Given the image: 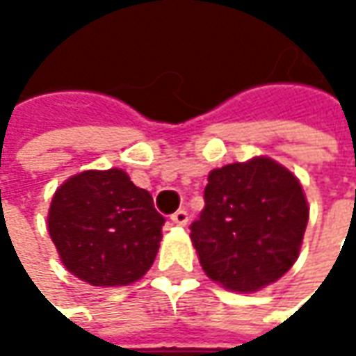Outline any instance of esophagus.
Here are the masks:
<instances>
[{"label":"esophagus","mask_w":356,"mask_h":356,"mask_svg":"<svg viewBox=\"0 0 356 356\" xmlns=\"http://www.w3.org/2000/svg\"><path fill=\"white\" fill-rule=\"evenodd\" d=\"M172 224H176V226H180V227H184L186 224H188V220H190V218H188V212H186V210H178V212L176 213H172Z\"/></svg>","instance_id":"obj_1"}]
</instances>
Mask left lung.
<instances>
[{"mask_svg":"<svg viewBox=\"0 0 356 356\" xmlns=\"http://www.w3.org/2000/svg\"><path fill=\"white\" fill-rule=\"evenodd\" d=\"M204 200L190 239L210 280L229 291L255 293L293 267L309 204L289 168L267 156L213 168Z\"/></svg>","mask_w":356,"mask_h":356,"instance_id":"obj_1","label":"left lung"}]
</instances>
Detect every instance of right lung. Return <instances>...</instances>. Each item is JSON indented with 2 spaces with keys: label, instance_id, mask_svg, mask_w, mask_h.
Instances as JSON below:
<instances>
[{
  "label": "right lung",
  "instance_id": "add662e5",
  "mask_svg": "<svg viewBox=\"0 0 356 356\" xmlns=\"http://www.w3.org/2000/svg\"><path fill=\"white\" fill-rule=\"evenodd\" d=\"M164 218L120 168L83 170L53 194L49 236L69 273L92 287H124L152 267Z\"/></svg>",
  "mask_w": 356,
  "mask_h": 356
}]
</instances>
